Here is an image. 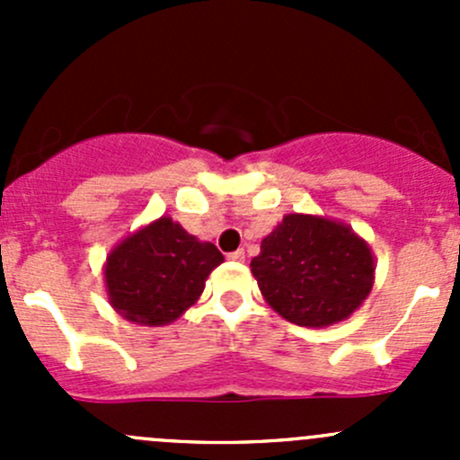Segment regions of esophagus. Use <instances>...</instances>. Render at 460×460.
Returning a JSON list of instances; mask_svg holds the SVG:
<instances>
[{
  "label": "esophagus",
  "mask_w": 460,
  "mask_h": 460,
  "mask_svg": "<svg viewBox=\"0 0 460 460\" xmlns=\"http://www.w3.org/2000/svg\"><path fill=\"white\" fill-rule=\"evenodd\" d=\"M226 258L234 260V262H243V260H244V252H243V249H238V252H231Z\"/></svg>",
  "instance_id": "esophagus-1"
}]
</instances>
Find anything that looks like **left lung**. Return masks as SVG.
<instances>
[{"mask_svg":"<svg viewBox=\"0 0 460 460\" xmlns=\"http://www.w3.org/2000/svg\"><path fill=\"white\" fill-rule=\"evenodd\" d=\"M252 273L269 307L300 327L347 320L367 300L376 260L349 225L312 213H287L264 235Z\"/></svg>","mask_w":460,"mask_h":460,"instance_id":"left-lung-1","label":"left lung"}]
</instances>
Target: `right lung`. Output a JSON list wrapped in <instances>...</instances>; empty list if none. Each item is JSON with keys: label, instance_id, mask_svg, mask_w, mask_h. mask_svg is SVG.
Instances as JSON below:
<instances>
[{"label": "right lung", "instance_id": "1", "mask_svg": "<svg viewBox=\"0 0 460 460\" xmlns=\"http://www.w3.org/2000/svg\"><path fill=\"white\" fill-rule=\"evenodd\" d=\"M220 262L225 256L216 244L162 216L111 249L104 262L106 296L122 318L162 327L198 303L208 273Z\"/></svg>", "mask_w": 460, "mask_h": 460}]
</instances>
